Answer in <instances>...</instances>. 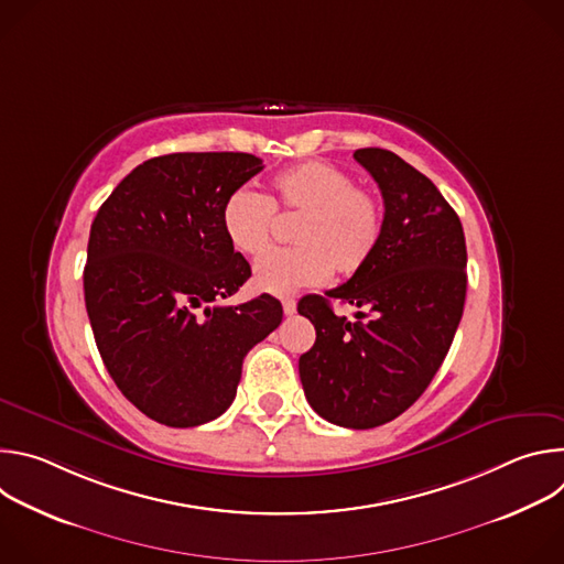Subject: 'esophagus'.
I'll return each instance as SVG.
<instances>
[{
  "instance_id": "obj_1",
  "label": "esophagus",
  "mask_w": 564,
  "mask_h": 564,
  "mask_svg": "<svg viewBox=\"0 0 564 564\" xmlns=\"http://www.w3.org/2000/svg\"><path fill=\"white\" fill-rule=\"evenodd\" d=\"M283 312H285L288 316H292V314L296 312V301H294V299H283Z\"/></svg>"
}]
</instances>
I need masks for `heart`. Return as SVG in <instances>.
<instances>
[{
  "label": "heart",
  "instance_id": "heart-1",
  "mask_svg": "<svg viewBox=\"0 0 564 564\" xmlns=\"http://www.w3.org/2000/svg\"><path fill=\"white\" fill-rule=\"evenodd\" d=\"M272 214L296 218L290 229L294 248L272 252L254 268V285L276 296L316 285L330 270L355 274L370 261L383 231L379 196L321 160L276 174L265 196L246 187L231 192L220 212L229 246L243 257H261L272 243Z\"/></svg>",
  "mask_w": 564,
  "mask_h": 564
}]
</instances>
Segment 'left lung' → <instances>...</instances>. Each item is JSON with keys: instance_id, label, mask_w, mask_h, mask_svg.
I'll use <instances>...</instances> for the list:
<instances>
[{"instance_id": "obj_1", "label": "left lung", "mask_w": 564, "mask_h": 564, "mask_svg": "<svg viewBox=\"0 0 564 564\" xmlns=\"http://www.w3.org/2000/svg\"><path fill=\"white\" fill-rule=\"evenodd\" d=\"M357 163L383 196V231L370 261L325 296L299 301L316 330L299 359L316 415L375 429L411 409L440 370L466 299V240L440 189L397 153L368 147ZM330 300L360 307L355 325Z\"/></svg>"}]
</instances>
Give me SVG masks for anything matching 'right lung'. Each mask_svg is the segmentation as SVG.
I'll use <instances>...</instances> for the list:
<instances>
[{"label": "right lung", "mask_w": 564, "mask_h": 564, "mask_svg": "<svg viewBox=\"0 0 564 564\" xmlns=\"http://www.w3.org/2000/svg\"><path fill=\"white\" fill-rule=\"evenodd\" d=\"M261 170L252 153L158 155L94 218L85 303L96 346L120 392L158 424L192 429L220 417L246 355L281 324L270 294L218 305L252 276L220 212Z\"/></svg>", "instance_id": "obj_1"}]
</instances>
